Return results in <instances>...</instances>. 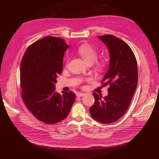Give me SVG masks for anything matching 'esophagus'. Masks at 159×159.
I'll return each mask as SVG.
<instances>
[{"mask_svg":"<svg viewBox=\"0 0 159 159\" xmlns=\"http://www.w3.org/2000/svg\"><path fill=\"white\" fill-rule=\"evenodd\" d=\"M84 95H85V93H81V92H79V93H77V97H79V98H80V97H83Z\"/></svg>","mask_w":159,"mask_h":159,"instance_id":"1","label":"esophagus"}]
</instances>
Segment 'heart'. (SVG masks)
Listing matches in <instances>:
<instances>
[{"mask_svg": "<svg viewBox=\"0 0 159 159\" xmlns=\"http://www.w3.org/2000/svg\"><path fill=\"white\" fill-rule=\"evenodd\" d=\"M77 52L88 64H93L98 57V52L89 43H83L80 45L78 48ZM95 67L98 72L102 73L106 71L107 65L105 61L101 60L96 61Z\"/></svg>", "mask_w": 159, "mask_h": 159, "instance_id": "heart-1", "label": "heart"}]
</instances>
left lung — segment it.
Instances as JSON below:
<instances>
[{"label": "left lung", "instance_id": "8db88e82", "mask_svg": "<svg viewBox=\"0 0 159 159\" xmlns=\"http://www.w3.org/2000/svg\"><path fill=\"white\" fill-rule=\"evenodd\" d=\"M110 53L108 70L102 80L109 85L108 95L93 93L95 103L89 108L92 118L100 123H112L126 112L138 83L137 61L130 47L113 35L98 36Z\"/></svg>", "mask_w": 159, "mask_h": 159}]
</instances>
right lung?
<instances>
[{
	"mask_svg": "<svg viewBox=\"0 0 159 159\" xmlns=\"http://www.w3.org/2000/svg\"><path fill=\"white\" fill-rule=\"evenodd\" d=\"M69 45L60 38L47 36L30 45L20 62L22 98L30 112L47 124L66 118L75 100L72 92L55 91L62 73L64 55Z\"/></svg>",
	"mask_w": 159,
	"mask_h": 159,
	"instance_id": "obj_1",
	"label": "right lung"
}]
</instances>
